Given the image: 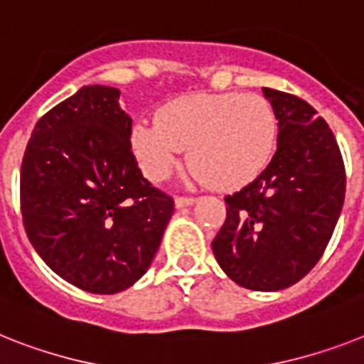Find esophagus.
I'll return each mask as SVG.
<instances>
[{
  "label": "esophagus",
  "mask_w": 364,
  "mask_h": 364,
  "mask_svg": "<svg viewBox=\"0 0 364 364\" xmlns=\"http://www.w3.org/2000/svg\"><path fill=\"white\" fill-rule=\"evenodd\" d=\"M194 203V198L191 196H177L176 198V208L181 209V208H187V205H192Z\"/></svg>",
  "instance_id": "1"
}]
</instances>
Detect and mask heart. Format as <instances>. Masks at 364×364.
I'll use <instances>...</instances> for the list:
<instances>
[{
  "instance_id": "obj_1",
  "label": "heart",
  "mask_w": 364,
  "mask_h": 364,
  "mask_svg": "<svg viewBox=\"0 0 364 364\" xmlns=\"http://www.w3.org/2000/svg\"><path fill=\"white\" fill-rule=\"evenodd\" d=\"M279 136V119L256 93H198L162 106L156 123L132 129V147L149 179L162 181L188 149V164L217 191H233L264 172Z\"/></svg>"
}]
</instances>
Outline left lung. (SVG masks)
I'll use <instances>...</instances> for the list:
<instances>
[{"mask_svg":"<svg viewBox=\"0 0 364 364\" xmlns=\"http://www.w3.org/2000/svg\"><path fill=\"white\" fill-rule=\"evenodd\" d=\"M279 119L277 151L265 170L226 202L213 239L218 265L235 284L277 291L318 264L346 194L341 147L326 119L299 97L264 87Z\"/></svg>","mask_w":364,"mask_h":364,"instance_id":"1","label":"left lung"}]
</instances>
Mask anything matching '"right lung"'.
<instances>
[{"label": "right lung", "mask_w": 364, "mask_h": 364, "mask_svg": "<svg viewBox=\"0 0 364 364\" xmlns=\"http://www.w3.org/2000/svg\"><path fill=\"white\" fill-rule=\"evenodd\" d=\"M119 90L85 85L37 121L20 168V211L55 274L91 294L132 286L155 258L173 198L141 176Z\"/></svg>", "instance_id": "right-lung-1"}]
</instances>
